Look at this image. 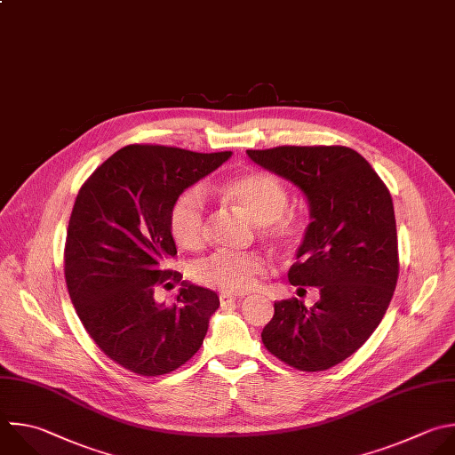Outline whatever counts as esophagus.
I'll list each match as a JSON object with an SVG mask.
<instances>
[{
    "label": "esophagus",
    "mask_w": 455,
    "mask_h": 455,
    "mask_svg": "<svg viewBox=\"0 0 455 455\" xmlns=\"http://www.w3.org/2000/svg\"><path fill=\"white\" fill-rule=\"evenodd\" d=\"M241 298L243 296H234V294H228V292H221L220 294V304L221 306H230V304H234V301H237Z\"/></svg>",
    "instance_id": "esophagus-1"
}]
</instances>
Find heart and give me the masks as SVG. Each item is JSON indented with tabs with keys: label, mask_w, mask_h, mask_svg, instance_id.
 Returning a JSON list of instances; mask_svg holds the SVG:
<instances>
[{
	"label": "heart",
	"mask_w": 455,
	"mask_h": 455,
	"mask_svg": "<svg viewBox=\"0 0 455 455\" xmlns=\"http://www.w3.org/2000/svg\"><path fill=\"white\" fill-rule=\"evenodd\" d=\"M218 193L244 211L259 225V234L276 246H292L304 234L294 216L283 214L289 204L285 186L267 172H246L228 179L218 188ZM205 214V198L200 189H186L175 198L168 214V227L179 246L186 250L204 246ZM264 271L266 260L257 251L218 250L193 266V278L211 289L243 294L255 287Z\"/></svg>",
	"instance_id": "obj_1"
}]
</instances>
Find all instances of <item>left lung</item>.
I'll return each mask as SVG.
<instances>
[{"label": "left lung", "mask_w": 455, "mask_h": 455, "mask_svg": "<svg viewBox=\"0 0 455 455\" xmlns=\"http://www.w3.org/2000/svg\"><path fill=\"white\" fill-rule=\"evenodd\" d=\"M246 154L307 196L313 221L287 276L292 285L320 291L311 309L298 298L275 301L262 343L291 368L325 371L368 341L393 298L400 262L389 189L347 146H276Z\"/></svg>", "instance_id": "left-lung-1"}]
</instances>
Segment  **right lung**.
I'll use <instances>...</instances> for the list:
<instances>
[{
	"instance_id": "add662e5",
	"label": "right lung",
	"mask_w": 455,
	"mask_h": 455,
	"mask_svg": "<svg viewBox=\"0 0 455 455\" xmlns=\"http://www.w3.org/2000/svg\"><path fill=\"white\" fill-rule=\"evenodd\" d=\"M230 156L128 144L76 195L64 246L68 292L96 347L135 375L159 377L186 364L220 307L214 291L186 282L173 306H159L154 294L182 280L166 267L177 255L172 204Z\"/></svg>"
}]
</instances>
